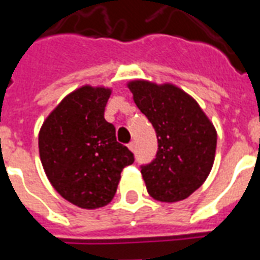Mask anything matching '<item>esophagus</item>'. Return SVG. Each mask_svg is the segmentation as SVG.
Wrapping results in <instances>:
<instances>
[{"label":"esophagus","instance_id":"34e87169","mask_svg":"<svg viewBox=\"0 0 260 260\" xmlns=\"http://www.w3.org/2000/svg\"><path fill=\"white\" fill-rule=\"evenodd\" d=\"M128 148H129L131 151H135V142H131V143L128 144Z\"/></svg>","mask_w":260,"mask_h":260}]
</instances>
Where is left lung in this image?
<instances>
[{
  "mask_svg": "<svg viewBox=\"0 0 260 260\" xmlns=\"http://www.w3.org/2000/svg\"><path fill=\"white\" fill-rule=\"evenodd\" d=\"M126 86L158 139L155 159L140 170L148 195L166 203L187 199L213 168L217 148L213 122L191 95L172 83L139 79Z\"/></svg>",
  "mask_w": 260,
  "mask_h": 260,
  "instance_id": "8db88e82",
  "label": "left lung"
}]
</instances>
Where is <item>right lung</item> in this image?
<instances>
[{"instance_id": "1", "label": "right lung", "mask_w": 260, "mask_h": 260, "mask_svg": "<svg viewBox=\"0 0 260 260\" xmlns=\"http://www.w3.org/2000/svg\"><path fill=\"white\" fill-rule=\"evenodd\" d=\"M109 87L82 86L55 106L43 121L39 156L49 181L69 203L94 210L109 205L134 154L116 140L105 120Z\"/></svg>"}]
</instances>
